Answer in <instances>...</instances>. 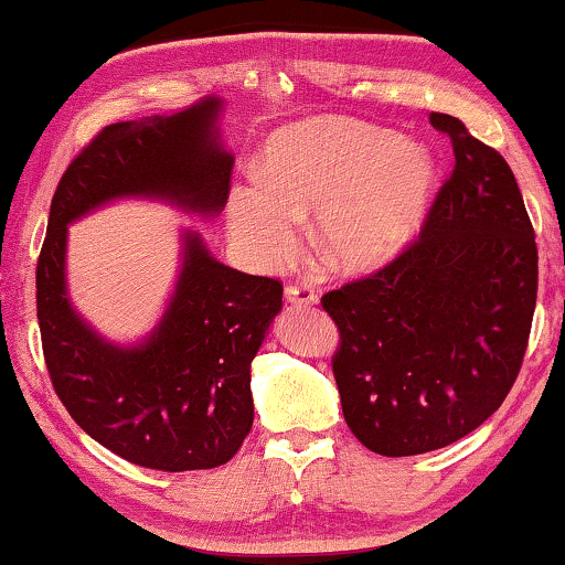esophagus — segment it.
Wrapping results in <instances>:
<instances>
[{"instance_id":"esophagus-1","label":"esophagus","mask_w":565,"mask_h":565,"mask_svg":"<svg viewBox=\"0 0 565 565\" xmlns=\"http://www.w3.org/2000/svg\"><path fill=\"white\" fill-rule=\"evenodd\" d=\"M284 297L294 307H312L320 301V297H317V291L312 289V286H286Z\"/></svg>"}]
</instances>
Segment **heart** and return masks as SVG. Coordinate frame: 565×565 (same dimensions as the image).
Returning a JSON list of instances; mask_svg holds the SVG:
<instances>
[{"mask_svg":"<svg viewBox=\"0 0 565 565\" xmlns=\"http://www.w3.org/2000/svg\"><path fill=\"white\" fill-rule=\"evenodd\" d=\"M264 179L227 196V227L264 271L297 258L301 217L332 268L379 271L402 256L423 225L435 189L430 150L384 127L315 117L276 130L260 158Z\"/></svg>","mask_w":565,"mask_h":565,"instance_id":"1","label":"heart"}]
</instances>
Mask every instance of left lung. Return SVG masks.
Masks as SVG:
<instances>
[{"label":"left lung","mask_w":565,"mask_h":565,"mask_svg":"<svg viewBox=\"0 0 565 565\" xmlns=\"http://www.w3.org/2000/svg\"><path fill=\"white\" fill-rule=\"evenodd\" d=\"M450 179L423 235L369 279L322 297L345 423L365 448L402 458L466 438L518 379L537 299V245L518 179L458 117Z\"/></svg>","instance_id":"left-lung-1"}]
</instances>
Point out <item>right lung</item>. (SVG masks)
I'll return each instance as SVG.
<instances>
[{
    "instance_id": "add662e5",
    "label": "right lung",
    "mask_w": 565,
    "mask_h": 565,
    "mask_svg": "<svg viewBox=\"0 0 565 565\" xmlns=\"http://www.w3.org/2000/svg\"><path fill=\"white\" fill-rule=\"evenodd\" d=\"M220 97L173 115L107 125L58 181L38 258V322L53 388L86 435L135 466L227 463L253 427L250 363L284 286L220 264L181 233V268L140 343L99 335L68 297V225L115 200H158L196 217L225 210L235 158L220 140Z\"/></svg>"
}]
</instances>
